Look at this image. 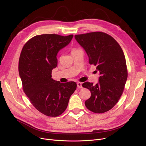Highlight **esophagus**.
I'll return each instance as SVG.
<instances>
[{"label":"esophagus","instance_id":"obj_1","mask_svg":"<svg viewBox=\"0 0 146 146\" xmlns=\"http://www.w3.org/2000/svg\"><path fill=\"white\" fill-rule=\"evenodd\" d=\"M77 86L78 88H80V89H82L83 88L82 86V83H80V82H78L77 83Z\"/></svg>","mask_w":146,"mask_h":146}]
</instances>
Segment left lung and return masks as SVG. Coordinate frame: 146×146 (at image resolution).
I'll list each match as a JSON object with an SVG mask.
<instances>
[{
	"instance_id": "8db88e82",
	"label": "left lung",
	"mask_w": 146,
	"mask_h": 146,
	"mask_svg": "<svg viewBox=\"0 0 146 146\" xmlns=\"http://www.w3.org/2000/svg\"><path fill=\"white\" fill-rule=\"evenodd\" d=\"M74 38L85 50L90 64L96 66L100 77L96 85L85 82L90 90L86 108L95 113L108 111L116 105L123 92L128 72L124 54L113 37L102 32L76 35Z\"/></svg>"
}]
</instances>
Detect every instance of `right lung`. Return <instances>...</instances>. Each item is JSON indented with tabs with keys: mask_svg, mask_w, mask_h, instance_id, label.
<instances>
[{
	"mask_svg": "<svg viewBox=\"0 0 146 146\" xmlns=\"http://www.w3.org/2000/svg\"><path fill=\"white\" fill-rule=\"evenodd\" d=\"M73 35H36L23 47L19 60V74L23 90L35 108L48 117L63 113L77 85L53 80L51 72L57 66L58 51L72 41Z\"/></svg>",
	"mask_w": 146,
	"mask_h": 146,
	"instance_id": "obj_1",
	"label": "right lung"
}]
</instances>
